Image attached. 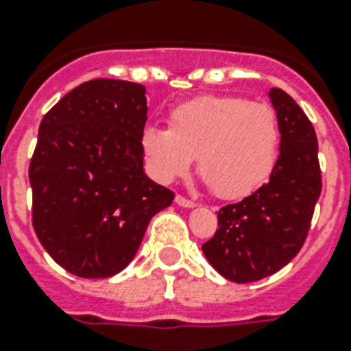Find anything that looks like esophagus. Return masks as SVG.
Wrapping results in <instances>:
<instances>
[{
  "label": "esophagus",
  "mask_w": 351,
  "mask_h": 351,
  "mask_svg": "<svg viewBox=\"0 0 351 351\" xmlns=\"http://www.w3.org/2000/svg\"><path fill=\"white\" fill-rule=\"evenodd\" d=\"M175 202L180 206V208H195V202L193 200H189V198L182 197V195H176Z\"/></svg>",
  "instance_id": "1"
}]
</instances>
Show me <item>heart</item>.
<instances>
[{"mask_svg": "<svg viewBox=\"0 0 351 351\" xmlns=\"http://www.w3.org/2000/svg\"><path fill=\"white\" fill-rule=\"evenodd\" d=\"M280 127L266 104L239 96H200L169 112V129L145 127L143 160L154 180L171 184L198 173L224 200H239L267 180L278 156Z\"/></svg>", "mask_w": 351, "mask_h": 351, "instance_id": "obj_1", "label": "heart"}]
</instances>
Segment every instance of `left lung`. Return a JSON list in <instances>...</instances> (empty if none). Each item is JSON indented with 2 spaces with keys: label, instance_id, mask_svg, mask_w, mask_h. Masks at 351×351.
<instances>
[{
  "label": "left lung",
  "instance_id": "left-lung-1",
  "mask_svg": "<svg viewBox=\"0 0 351 351\" xmlns=\"http://www.w3.org/2000/svg\"><path fill=\"white\" fill-rule=\"evenodd\" d=\"M280 127V154L269 180L220 209L202 245L209 264L233 282H255L284 267L304 244L322 180L315 129L282 89L269 90Z\"/></svg>",
  "mask_w": 351,
  "mask_h": 351
}]
</instances>
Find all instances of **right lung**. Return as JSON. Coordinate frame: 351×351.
<instances>
[{
	"mask_svg": "<svg viewBox=\"0 0 351 351\" xmlns=\"http://www.w3.org/2000/svg\"><path fill=\"white\" fill-rule=\"evenodd\" d=\"M145 121V87L109 78L78 85L41 120L29 167L32 226L76 277L120 273L175 198L143 173Z\"/></svg>",
	"mask_w": 351,
	"mask_h": 351,
	"instance_id": "obj_1",
	"label": "right lung"
}]
</instances>
